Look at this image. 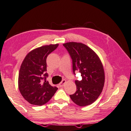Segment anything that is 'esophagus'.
Segmentation results:
<instances>
[{"label":"esophagus","mask_w":131,"mask_h":131,"mask_svg":"<svg viewBox=\"0 0 131 131\" xmlns=\"http://www.w3.org/2000/svg\"><path fill=\"white\" fill-rule=\"evenodd\" d=\"M66 81L65 80H63L62 81H61V83H59V86H60V87L64 86V84H66Z\"/></svg>","instance_id":"1"}]
</instances>
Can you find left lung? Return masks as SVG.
Masks as SVG:
<instances>
[{
	"label": "left lung",
	"mask_w": 131,
	"mask_h": 131,
	"mask_svg": "<svg viewBox=\"0 0 131 131\" xmlns=\"http://www.w3.org/2000/svg\"><path fill=\"white\" fill-rule=\"evenodd\" d=\"M64 46L72 59L73 72L79 71L81 81L75 80L77 91L70 97L80 106L91 104L102 92L104 84V71L99 57L86 45L78 42H67Z\"/></svg>",
	"instance_id": "obj_1"
}]
</instances>
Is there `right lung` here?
Instances as JSON below:
<instances>
[{"label":"right lung","instance_id":"obj_1","mask_svg":"<svg viewBox=\"0 0 131 131\" xmlns=\"http://www.w3.org/2000/svg\"><path fill=\"white\" fill-rule=\"evenodd\" d=\"M59 44L42 46L29 52L21 64L19 73V91L28 103L36 106L45 104L58 90L47 81L46 59Z\"/></svg>","mask_w":131,"mask_h":131}]
</instances>
